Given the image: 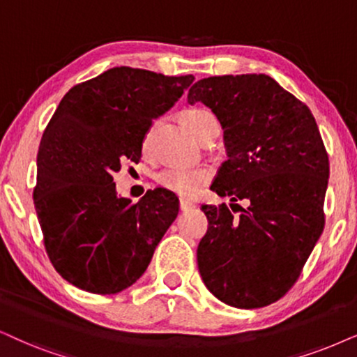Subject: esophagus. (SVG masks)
<instances>
[{
	"instance_id": "1",
	"label": "esophagus",
	"mask_w": 357,
	"mask_h": 357,
	"mask_svg": "<svg viewBox=\"0 0 357 357\" xmlns=\"http://www.w3.org/2000/svg\"><path fill=\"white\" fill-rule=\"evenodd\" d=\"M194 206L192 202H189V201H186V199H181L179 201V209H181L183 212H188V211H192L194 209Z\"/></svg>"
}]
</instances>
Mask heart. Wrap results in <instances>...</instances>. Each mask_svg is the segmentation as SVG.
I'll use <instances>...</instances> for the list:
<instances>
[{
	"mask_svg": "<svg viewBox=\"0 0 357 357\" xmlns=\"http://www.w3.org/2000/svg\"><path fill=\"white\" fill-rule=\"evenodd\" d=\"M181 123L186 126V130L192 135L194 138H199V135L204 130L207 121L214 119L211 112L204 110V108L192 107L186 108L179 115ZM153 132H155V125L146 130L145 137H143V150H148L150 146ZM211 169L207 166H196V168H166L160 171L156 176V181L161 186L169 189L181 197H196L197 194L202 191V188L209 183L211 179Z\"/></svg>",
	"mask_w": 357,
	"mask_h": 357,
	"instance_id": "heart-1",
	"label": "heart"
}]
</instances>
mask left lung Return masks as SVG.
I'll list each match as a JSON object with an SVG mask.
<instances>
[{"label":"left lung","mask_w":357,"mask_h":357,"mask_svg":"<svg viewBox=\"0 0 357 357\" xmlns=\"http://www.w3.org/2000/svg\"><path fill=\"white\" fill-rule=\"evenodd\" d=\"M188 100L209 107L224 128L229 158L211 189L249 202L236 204L238 215L225 202L201 206L209 222L197 247L202 282L229 306L272 305L295 285L324 229L329 161L317 121L265 74L197 80Z\"/></svg>","instance_id":"1"}]
</instances>
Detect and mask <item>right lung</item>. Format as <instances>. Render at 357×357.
I'll return each instance as SVG.
<instances>
[{
  "mask_svg": "<svg viewBox=\"0 0 357 357\" xmlns=\"http://www.w3.org/2000/svg\"><path fill=\"white\" fill-rule=\"evenodd\" d=\"M192 75L114 67L74 85L44 130L38 151V212L47 257L80 290L115 295L145 273L179 201L166 189L133 204L116 197L114 173L138 163L153 119L192 84Z\"/></svg>",
  "mask_w": 357,
  "mask_h": 357,
  "instance_id": "obj_1",
  "label": "right lung"
}]
</instances>
